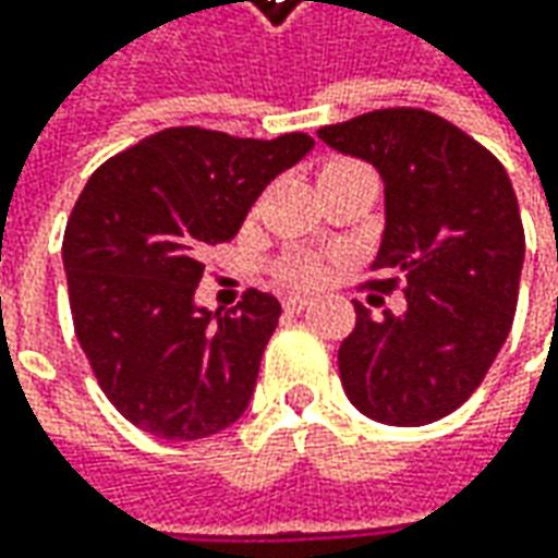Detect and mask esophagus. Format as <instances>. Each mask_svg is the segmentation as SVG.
Wrapping results in <instances>:
<instances>
[{
  "label": "esophagus",
  "mask_w": 558,
  "mask_h": 558,
  "mask_svg": "<svg viewBox=\"0 0 558 558\" xmlns=\"http://www.w3.org/2000/svg\"><path fill=\"white\" fill-rule=\"evenodd\" d=\"M282 304H286V311L301 313L304 307H311V298L307 294H289V298H282Z\"/></svg>",
  "instance_id": "esophagus-1"
}]
</instances>
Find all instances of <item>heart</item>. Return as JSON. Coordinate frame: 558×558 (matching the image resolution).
I'll return each mask as SVG.
<instances>
[{
	"label": "heart",
	"instance_id": "obj_1",
	"mask_svg": "<svg viewBox=\"0 0 558 558\" xmlns=\"http://www.w3.org/2000/svg\"><path fill=\"white\" fill-rule=\"evenodd\" d=\"M344 163L351 161H332L326 170L344 167ZM282 279H286L289 286H316V282L326 279V264H323L319 257H313V254H294V257H289V260L282 264Z\"/></svg>",
	"mask_w": 558,
	"mask_h": 558
}]
</instances>
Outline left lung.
I'll use <instances>...</instances> for the list:
<instances>
[{
    "instance_id": "1",
    "label": "left lung",
    "mask_w": 558,
    "mask_h": 558,
    "mask_svg": "<svg viewBox=\"0 0 558 558\" xmlns=\"http://www.w3.org/2000/svg\"><path fill=\"white\" fill-rule=\"evenodd\" d=\"M335 151L369 161L385 183V232L369 289L407 311L375 323L356 304L341 341L344 395L385 425H428L462 407L512 329L525 229L504 163L422 108H381L319 126Z\"/></svg>"
}]
</instances>
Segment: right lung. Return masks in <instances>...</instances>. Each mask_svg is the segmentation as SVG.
<instances>
[{"label": "right lung", "mask_w": 558, "mask_h": 558, "mask_svg": "<svg viewBox=\"0 0 558 558\" xmlns=\"http://www.w3.org/2000/svg\"><path fill=\"white\" fill-rule=\"evenodd\" d=\"M313 148L307 133L235 140L170 126L89 177L64 229L74 332L101 391L163 440L210 438L251 403L279 301L251 289L232 311L195 304L207 245Z\"/></svg>", "instance_id": "right-lung-1"}]
</instances>
